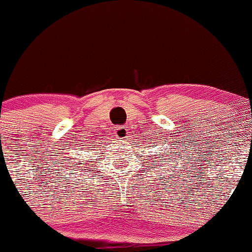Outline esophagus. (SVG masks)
I'll return each instance as SVG.
<instances>
[{
    "instance_id": "34e87169",
    "label": "esophagus",
    "mask_w": 252,
    "mask_h": 252,
    "mask_svg": "<svg viewBox=\"0 0 252 252\" xmlns=\"http://www.w3.org/2000/svg\"><path fill=\"white\" fill-rule=\"evenodd\" d=\"M127 133H128V129H127L126 126H118L115 129V137L118 139H125L127 137Z\"/></svg>"
}]
</instances>
